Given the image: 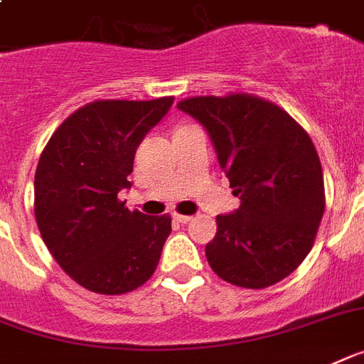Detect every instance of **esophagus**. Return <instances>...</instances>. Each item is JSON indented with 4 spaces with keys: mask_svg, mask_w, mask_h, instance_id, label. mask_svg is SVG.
<instances>
[{
    "mask_svg": "<svg viewBox=\"0 0 364 364\" xmlns=\"http://www.w3.org/2000/svg\"><path fill=\"white\" fill-rule=\"evenodd\" d=\"M173 219H175V221H178V223H189V221H191V215H182V214H173Z\"/></svg>",
    "mask_w": 364,
    "mask_h": 364,
    "instance_id": "esophagus-1",
    "label": "esophagus"
}]
</instances>
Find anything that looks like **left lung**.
Masks as SVG:
<instances>
[{
    "mask_svg": "<svg viewBox=\"0 0 364 364\" xmlns=\"http://www.w3.org/2000/svg\"><path fill=\"white\" fill-rule=\"evenodd\" d=\"M178 109L206 128L240 208L218 215L210 268L230 284L266 288L305 260L326 208L322 164L287 111L253 95L193 96Z\"/></svg>",
    "mask_w": 364,
    "mask_h": 364,
    "instance_id": "8db88e82",
    "label": "left lung"
}]
</instances>
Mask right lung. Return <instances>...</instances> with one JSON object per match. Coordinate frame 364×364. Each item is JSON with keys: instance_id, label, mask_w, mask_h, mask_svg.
Here are the masks:
<instances>
[{"instance_id": "add662e5", "label": "right lung", "mask_w": 364, "mask_h": 364, "mask_svg": "<svg viewBox=\"0 0 364 364\" xmlns=\"http://www.w3.org/2000/svg\"><path fill=\"white\" fill-rule=\"evenodd\" d=\"M156 100H96L65 119L35 173V219L57 264L96 294L145 284L171 234V215L126 208L135 150L173 106Z\"/></svg>"}]
</instances>
